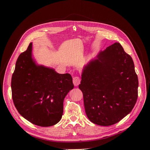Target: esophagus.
I'll use <instances>...</instances> for the list:
<instances>
[{
	"label": "esophagus",
	"instance_id": "esophagus-1",
	"mask_svg": "<svg viewBox=\"0 0 150 150\" xmlns=\"http://www.w3.org/2000/svg\"><path fill=\"white\" fill-rule=\"evenodd\" d=\"M72 82H73V84L75 86H78L80 84L81 80L80 78H79L78 76H75L73 78V80H72Z\"/></svg>",
	"mask_w": 150,
	"mask_h": 150
}]
</instances>
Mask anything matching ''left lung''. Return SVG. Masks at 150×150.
<instances>
[{
    "instance_id": "left-lung-1",
    "label": "left lung",
    "mask_w": 150,
    "mask_h": 150,
    "mask_svg": "<svg viewBox=\"0 0 150 150\" xmlns=\"http://www.w3.org/2000/svg\"><path fill=\"white\" fill-rule=\"evenodd\" d=\"M138 88L133 61L118 42L84 66L79 85L88 119L104 126L116 123L132 111Z\"/></svg>"
}]
</instances>
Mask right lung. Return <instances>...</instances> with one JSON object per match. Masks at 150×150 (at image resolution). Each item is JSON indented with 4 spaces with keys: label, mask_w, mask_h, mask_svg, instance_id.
<instances>
[{
    "label": "right lung",
    "mask_w": 150,
    "mask_h": 150,
    "mask_svg": "<svg viewBox=\"0 0 150 150\" xmlns=\"http://www.w3.org/2000/svg\"><path fill=\"white\" fill-rule=\"evenodd\" d=\"M33 43L21 53L12 76L13 104L31 123L47 127L57 124L63 114V102L74 88L71 74H59L52 68L36 64Z\"/></svg>",
    "instance_id": "add662e5"
}]
</instances>
